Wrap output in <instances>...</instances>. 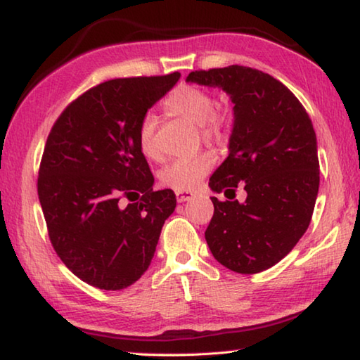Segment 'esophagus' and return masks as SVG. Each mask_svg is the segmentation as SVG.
<instances>
[{"instance_id":"obj_1","label":"esophagus","mask_w":360,"mask_h":360,"mask_svg":"<svg viewBox=\"0 0 360 360\" xmlns=\"http://www.w3.org/2000/svg\"><path fill=\"white\" fill-rule=\"evenodd\" d=\"M193 197H195L193 192H181V191L176 192V200H178V203L188 202V200H192Z\"/></svg>"}]
</instances>
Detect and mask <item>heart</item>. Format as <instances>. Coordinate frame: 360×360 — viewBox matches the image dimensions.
Instances as JSON below:
<instances>
[{
	"mask_svg": "<svg viewBox=\"0 0 360 360\" xmlns=\"http://www.w3.org/2000/svg\"><path fill=\"white\" fill-rule=\"evenodd\" d=\"M165 108L178 117L200 125L203 139L217 146H227L233 133V120L227 109L217 108L216 100L208 90L197 85L182 84L167 96ZM138 144L148 158H158L155 143V119L146 115L138 129ZM216 165V155L211 150L200 152L193 157L178 158L162 169L160 182L173 191L188 192L197 188Z\"/></svg>",
	"mask_w": 360,
	"mask_h": 360,
	"instance_id": "heart-1",
	"label": "heart"
}]
</instances>
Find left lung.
I'll return each instance as SVG.
<instances>
[{"mask_svg": "<svg viewBox=\"0 0 360 360\" xmlns=\"http://www.w3.org/2000/svg\"><path fill=\"white\" fill-rule=\"evenodd\" d=\"M187 81L222 87L235 105L230 154L210 178L229 200L211 198L206 243L229 270L260 273L284 259L311 222L319 191L311 119L283 82L249 66L197 70ZM238 185L248 193L245 204L234 200Z\"/></svg>", "mask_w": 360, "mask_h": 360, "instance_id": "left-lung-1", "label": "left lung"}]
</instances>
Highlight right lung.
Returning a JSON list of instances; mask_svg holds the SVG:
<instances>
[{
    "label": "right lung",
    "instance_id": "obj_1",
    "mask_svg": "<svg viewBox=\"0 0 360 360\" xmlns=\"http://www.w3.org/2000/svg\"><path fill=\"white\" fill-rule=\"evenodd\" d=\"M179 76L101 82L72 100L49 133L38 174L49 240L94 288L120 290L138 281L176 208L172 188H152L138 129Z\"/></svg>",
    "mask_w": 360,
    "mask_h": 360
}]
</instances>
